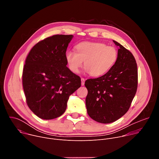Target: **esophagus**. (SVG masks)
<instances>
[{
  "mask_svg": "<svg viewBox=\"0 0 159 159\" xmlns=\"http://www.w3.org/2000/svg\"><path fill=\"white\" fill-rule=\"evenodd\" d=\"M85 83V79L84 78H81V85H84Z\"/></svg>",
  "mask_w": 159,
  "mask_h": 159,
  "instance_id": "obj_1",
  "label": "esophagus"
}]
</instances>
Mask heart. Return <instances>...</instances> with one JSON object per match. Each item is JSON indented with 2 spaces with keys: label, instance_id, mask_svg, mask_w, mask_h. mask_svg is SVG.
<instances>
[{
  "label": "heart",
  "instance_id": "1",
  "mask_svg": "<svg viewBox=\"0 0 159 159\" xmlns=\"http://www.w3.org/2000/svg\"><path fill=\"white\" fill-rule=\"evenodd\" d=\"M76 51L69 50L66 60L69 69L78 73L84 61L85 70L93 77L106 74L116 63L118 50L115 47L99 42H82L75 47Z\"/></svg>",
  "mask_w": 159,
  "mask_h": 159
}]
</instances>
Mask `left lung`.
Returning <instances> with one entry per match:
<instances>
[{
    "instance_id": "left-lung-1",
    "label": "left lung",
    "mask_w": 159,
    "mask_h": 159,
    "mask_svg": "<svg viewBox=\"0 0 159 159\" xmlns=\"http://www.w3.org/2000/svg\"><path fill=\"white\" fill-rule=\"evenodd\" d=\"M116 63L104 75L87 79L85 105L89 116L101 123H112L128 111L137 93V64L133 54L119 43Z\"/></svg>"
}]
</instances>
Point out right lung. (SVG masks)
I'll list each match as a JSON object with an SVG mask.
<instances>
[{
    "label": "right lung",
    "mask_w": 159,
    "mask_h": 159,
    "mask_svg": "<svg viewBox=\"0 0 159 159\" xmlns=\"http://www.w3.org/2000/svg\"><path fill=\"white\" fill-rule=\"evenodd\" d=\"M73 35L45 38L30 50L22 71L26 103L38 117L52 120L62 115L69 96L81 85L79 76L66 66V51Z\"/></svg>",
    "instance_id": "right-lung-1"
}]
</instances>
